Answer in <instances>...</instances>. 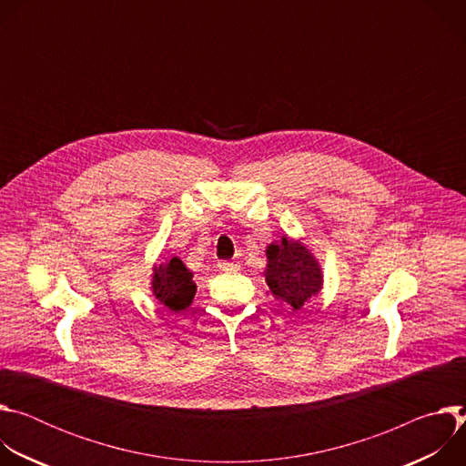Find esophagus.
<instances>
[{
    "label": "esophagus",
    "instance_id": "obj_1",
    "mask_svg": "<svg viewBox=\"0 0 466 466\" xmlns=\"http://www.w3.org/2000/svg\"><path fill=\"white\" fill-rule=\"evenodd\" d=\"M218 265H219L221 271H236V269H239V265L236 261H219Z\"/></svg>",
    "mask_w": 466,
    "mask_h": 466
}]
</instances>
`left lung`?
<instances>
[{"label": "left lung", "mask_w": 466, "mask_h": 466, "mask_svg": "<svg viewBox=\"0 0 466 466\" xmlns=\"http://www.w3.org/2000/svg\"><path fill=\"white\" fill-rule=\"evenodd\" d=\"M268 268L263 271L271 295L293 311L322 289V269L311 250L293 238L282 236L280 241L269 243Z\"/></svg>", "instance_id": "1"}]
</instances>
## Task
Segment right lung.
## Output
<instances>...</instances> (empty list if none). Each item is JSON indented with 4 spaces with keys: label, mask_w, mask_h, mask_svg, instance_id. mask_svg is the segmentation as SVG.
Returning <instances> with one entry per match:
<instances>
[{
    "label": "right lung",
    "mask_w": 466,
    "mask_h": 466,
    "mask_svg": "<svg viewBox=\"0 0 466 466\" xmlns=\"http://www.w3.org/2000/svg\"><path fill=\"white\" fill-rule=\"evenodd\" d=\"M151 289L157 300L173 311L186 309L197 293L193 273L177 256L155 265Z\"/></svg>",
    "instance_id": "obj_1"
}]
</instances>
